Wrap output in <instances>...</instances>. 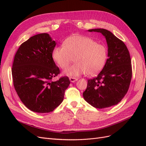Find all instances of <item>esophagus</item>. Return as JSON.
Returning a JSON list of instances; mask_svg holds the SVG:
<instances>
[{
    "instance_id": "1",
    "label": "esophagus",
    "mask_w": 146,
    "mask_h": 146,
    "mask_svg": "<svg viewBox=\"0 0 146 146\" xmlns=\"http://www.w3.org/2000/svg\"><path fill=\"white\" fill-rule=\"evenodd\" d=\"M70 81H71L72 82H74L75 81H76L78 79L76 78H74V77H70Z\"/></svg>"
}]
</instances>
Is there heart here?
Returning a JSON list of instances; mask_svg holds the SVG:
<instances>
[{
	"label": "heart",
	"instance_id": "heart-1",
	"mask_svg": "<svg viewBox=\"0 0 146 146\" xmlns=\"http://www.w3.org/2000/svg\"><path fill=\"white\" fill-rule=\"evenodd\" d=\"M107 56L106 45L90 37L78 35L68 37L63 46H56L52 53L53 59L62 69L67 68L74 59L76 63L65 71L70 76L85 73L88 76L96 75L105 66Z\"/></svg>",
	"mask_w": 146,
	"mask_h": 146
}]
</instances>
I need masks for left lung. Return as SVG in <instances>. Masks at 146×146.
Wrapping results in <instances>:
<instances>
[{"mask_svg":"<svg viewBox=\"0 0 146 146\" xmlns=\"http://www.w3.org/2000/svg\"><path fill=\"white\" fill-rule=\"evenodd\" d=\"M101 33L108 45L105 66L98 76L88 80L83 96L96 109H104L118 104L127 92L132 77L129 51L123 41L106 29L88 30Z\"/></svg>","mask_w":146,"mask_h":146,"instance_id":"8db88e82","label":"left lung"}]
</instances>
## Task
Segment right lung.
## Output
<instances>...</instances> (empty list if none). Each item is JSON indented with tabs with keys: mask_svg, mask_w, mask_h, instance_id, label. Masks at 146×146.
Instances as JSON below:
<instances>
[{
	"mask_svg": "<svg viewBox=\"0 0 146 146\" xmlns=\"http://www.w3.org/2000/svg\"><path fill=\"white\" fill-rule=\"evenodd\" d=\"M55 46L48 34H38L22 43L15 56L13 85L23 104L33 111H53L70 84L68 76L53 81L60 73L52 57Z\"/></svg>",
	"mask_w": 146,
	"mask_h": 146,
	"instance_id": "1",
	"label": "right lung"
}]
</instances>
